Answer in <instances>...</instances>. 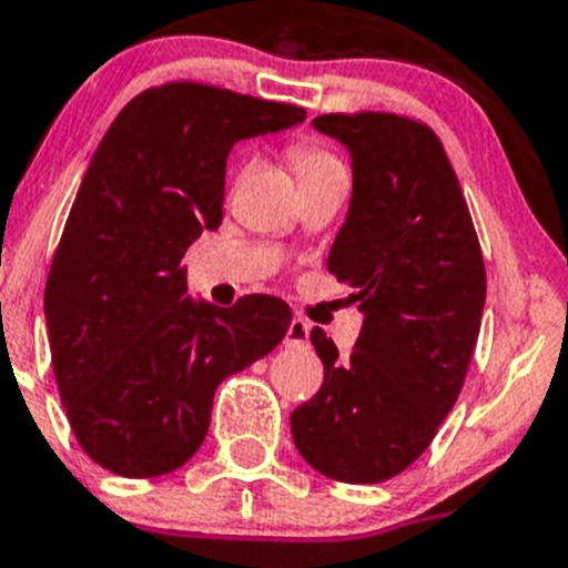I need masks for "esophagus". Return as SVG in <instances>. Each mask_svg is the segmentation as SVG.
Returning <instances> with one entry per match:
<instances>
[{
	"instance_id": "1",
	"label": "esophagus",
	"mask_w": 568,
	"mask_h": 568,
	"mask_svg": "<svg viewBox=\"0 0 568 568\" xmlns=\"http://www.w3.org/2000/svg\"><path fill=\"white\" fill-rule=\"evenodd\" d=\"M311 338V324L305 318L294 316L288 324V333H285V346H302Z\"/></svg>"
}]
</instances>
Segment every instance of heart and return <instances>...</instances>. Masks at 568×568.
Wrapping results in <instances>:
<instances>
[{
  "mask_svg": "<svg viewBox=\"0 0 568 568\" xmlns=\"http://www.w3.org/2000/svg\"><path fill=\"white\" fill-rule=\"evenodd\" d=\"M294 163H296V172H307V169H316V166H327V163H335L327 152H318L313 146H300L294 152Z\"/></svg>",
  "mask_w": 568,
  "mask_h": 568,
  "instance_id": "1",
  "label": "heart"
}]
</instances>
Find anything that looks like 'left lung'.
<instances>
[{
  "instance_id": "obj_1",
  "label": "left lung",
  "mask_w": 568,
  "mask_h": 568,
  "mask_svg": "<svg viewBox=\"0 0 568 568\" xmlns=\"http://www.w3.org/2000/svg\"><path fill=\"white\" fill-rule=\"evenodd\" d=\"M313 126L352 158L327 268L355 288L363 327L349 357L311 329L324 383L291 413V436L329 480L383 483L430 447L455 407L480 335L486 266L430 126L396 113H327Z\"/></svg>"
}]
</instances>
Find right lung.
<instances>
[{"label": "right lung", "instance_id": "1", "mask_svg": "<svg viewBox=\"0 0 568 568\" xmlns=\"http://www.w3.org/2000/svg\"><path fill=\"white\" fill-rule=\"evenodd\" d=\"M305 110L200 82L138 93L82 178L47 291L54 379L88 458L161 477L194 458L219 383L285 338L291 307L252 294L233 307L189 294L185 250L222 224L227 155Z\"/></svg>", "mask_w": 568, "mask_h": 568}]
</instances>
